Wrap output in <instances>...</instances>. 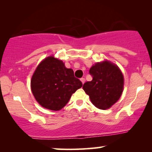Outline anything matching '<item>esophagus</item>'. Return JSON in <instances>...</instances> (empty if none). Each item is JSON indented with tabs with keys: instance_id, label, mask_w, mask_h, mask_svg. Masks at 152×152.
I'll use <instances>...</instances> for the list:
<instances>
[{
	"instance_id": "esophagus-1",
	"label": "esophagus",
	"mask_w": 152,
	"mask_h": 152,
	"mask_svg": "<svg viewBox=\"0 0 152 152\" xmlns=\"http://www.w3.org/2000/svg\"><path fill=\"white\" fill-rule=\"evenodd\" d=\"M80 80H81V81L82 82V83H85V81H86L84 78H81Z\"/></svg>"
}]
</instances>
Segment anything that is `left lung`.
Here are the masks:
<instances>
[{
  "label": "left lung",
  "mask_w": 152,
  "mask_h": 152,
  "mask_svg": "<svg viewBox=\"0 0 152 152\" xmlns=\"http://www.w3.org/2000/svg\"><path fill=\"white\" fill-rule=\"evenodd\" d=\"M93 79L83 89L99 109H109L119 99L124 89V76L117 66L109 61L96 63L89 70Z\"/></svg>",
  "instance_id": "obj_1"
}]
</instances>
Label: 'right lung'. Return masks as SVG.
I'll return each mask as SVG.
<instances>
[{
    "label": "right lung",
    "mask_w": 152,
    "mask_h": 152,
    "mask_svg": "<svg viewBox=\"0 0 152 152\" xmlns=\"http://www.w3.org/2000/svg\"><path fill=\"white\" fill-rule=\"evenodd\" d=\"M82 83L74 76V71L53 56L47 57L37 66L31 81L35 99L41 106L58 111L69 102L71 95Z\"/></svg>",
    "instance_id": "1"
}]
</instances>
